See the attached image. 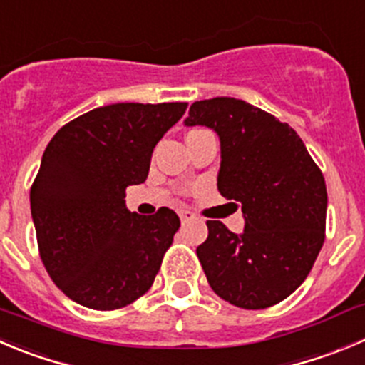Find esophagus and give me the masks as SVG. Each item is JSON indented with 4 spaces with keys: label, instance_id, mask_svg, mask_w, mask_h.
<instances>
[{
    "label": "esophagus",
    "instance_id": "1",
    "mask_svg": "<svg viewBox=\"0 0 365 365\" xmlns=\"http://www.w3.org/2000/svg\"><path fill=\"white\" fill-rule=\"evenodd\" d=\"M179 217H180V222H182V224H185V222L193 220V218H197L195 213H192V211H190V210H180L179 211Z\"/></svg>",
    "mask_w": 365,
    "mask_h": 365
}]
</instances>
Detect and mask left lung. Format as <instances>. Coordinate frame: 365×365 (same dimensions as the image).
<instances>
[{"instance_id": "8db88e82", "label": "left lung", "mask_w": 365, "mask_h": 365, "mask_svg": "<svg viewBox=\"0 0 365 365\" xmlns=\"http://www.w3.org/2000/svg\"><path fill=\"white\" fill-rule=\"evenodd\" d=\"M185 123L218 134V192L242 204L245 218L242 235L206 222L207 238L197 256L207 283L235 307H274L307 279L324 244L322 172L289 123L244 100H200Z\"/></svg>"}]
</instances>
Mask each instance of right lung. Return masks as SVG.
<instances>
[{"instance_id":"add662e5","label":"right lung","mask_w":365,"mask_h":365,"mask_svg":"<svg viewBox=\"0 0 365 365\" xmlns=\"http://www.w3.org/2000/svg\"><path fill=\"white\" fill-rule=\"evenodd\" d=\"M188 103H113L75 118L51 138L30 190L39 255L58 289L82 307L118 310L152 287L180 220L125 206L145 182L158 141Z\"/></svg>"}]
</instances>
